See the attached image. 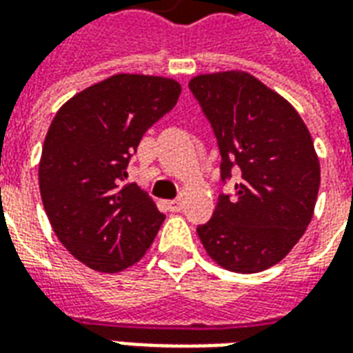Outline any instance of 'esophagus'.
Instances as JSON below:
<instances>
[{
    "mask_svg": "<svg viewBox=\"0 0 353 353\" xmlns=\"http://www.w3.org/2000/svg\"><path fill=\"white\" fill-rule=\"evenodd\" d=\"M166 206H168V212L177 214V212H181V208H183V200H170Z\"/></svg>",
    "mask_w": 353,
    "mask_h": 353,
    "instance_id": "esophagus-1",
    "label": "esophagus"
}]
</instances>
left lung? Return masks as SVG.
Wrapping results in <instances>:
<instances>
[{
  "mask_svg": "<svg viewBox=\"0 0 353 353\" xmlns=\"http://www.w3.org/2000/svg\"><path fill=\"white\" fill-rule=\"evenodd\" d=\"M189 88L214 128L221 179L236 170L234 196L221 194L196 232L223 268L253 274L288 255L310 223L319 191V159L295 108L252 73L196 75Z\"/></svg>",
  "mask_w": 353,
  "mask_h": 353,
  "instance_id": "left-lung-1",
  "label": "left lung"
}]
</instances>
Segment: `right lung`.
I'll list each match as a JSON object with an SVG mask.
<instances>
[{"mask_svg": "<svg viewBox=\"0 0 353 353\" xmlns=\"http://www.w3.org/2000/svg\"><path fill=\"white\" fill-rule=\"evenodd\" d=\"M168 77L117 73L58 109L43 143L39 191L50 227L73 257L98 272L138 263L164 221L153 199L124 183L147 128L177 103Z\"/></svg>", "mask_w": 353, "mask_h": 353, "instance_id": "obj_1", "label": "right lung"}]
</instances>
